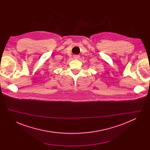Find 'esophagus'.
<instances>
[{"mask_svg":"<svg viewBox=\"0 0 150 150\" xmlns=\"http://www.w3.org/2000/svg\"><path fill=\"white\" fill-rule=\"evenodd\" d=\"M74 58L75 59H78L79 58V56L78 55H74Z\"/></svg>","mask_w":150,"mask_h":150,"instance_id":"1","label":"esophagus"}]
</instances>
